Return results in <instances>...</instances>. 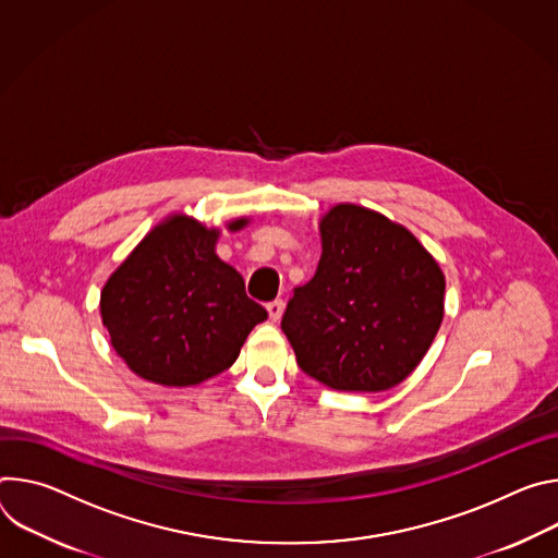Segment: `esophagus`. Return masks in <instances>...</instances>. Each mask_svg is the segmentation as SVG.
<instances>
[{
	"label": "esophagus",
	"instance_id": "34e87169",
	"mask_svg": "<svg viewBox=\"0 0 558 558\" xmlns=\"http://www.w3.org/2000/svg\"><path fill=\"white\" fill-rule=\"evenodd\" d=\"M266 311H268V315H270V322H279L281 319V315H283V301L281 299H277V301H270L268 305H266Z\"/></svg>",
	"mask_w": 558,
	"mask_h": 558
}]
</instances>
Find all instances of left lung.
Segmentation results:
<instances>
[{
  "mask_svg": "<svg viewBox=\"0 0 558 558\" xmlns=\"http://www.w3.org/2000/svg\"><path fill=\"white\" fill-rule=\"evenodd\" d=\"M315 277L281 330L305 375L341 392H384L421 363L444 322L446 277L401 223L356 204L319 221Z\"/></svg>",
  "mask_w": 558,
  "mask_h": 558,
  "instance_id": "8db88e82",
  "label": "left lung"
}]
</instances>
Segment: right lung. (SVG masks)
<instances>
[{
	"mask_svg": "<svg viewBox=\"0 0 558 558\" xmlns=\"http://www.w3.org/2000/svg\"><path fill=\"white\" fill-rule=\"evenodd\" d=\"M228 221V230L247 226ZM219 228L183 213L159 221L101 290L110 345L146 381L185 388L228 369L251 330L268 319L243 277L215 253Z\"/></svg>",
	"mask_w": 558,
	"mask_h": 558,
	"instance_id": "add662e5",
	"label": "right lung"
}]
</instances>
